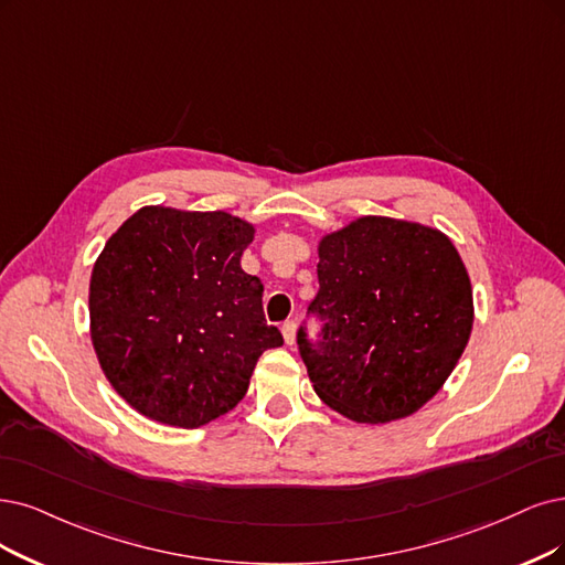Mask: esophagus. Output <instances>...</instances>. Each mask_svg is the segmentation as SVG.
Masks as SVG:
<instances>
[{
	"label": "esophagus",
	"instance_id": "1",
	"mask_svg": "<svg viewBox=\"0 0 565 565\" xmlns=\"http://www.w3.org/2000/svg\"><path fill=\"white\" fill-rule=\"evenodd\" d=\"M281 335H284V342L290 347L296 342V321H286L281 326Z\"/></svg>",
	"mask_w": 565,
	"mask_h": 565
}]
</instances>
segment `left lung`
Here are the masks:
<instances>
[{"mask_svg":"<svg viewBox=\"0 0 565 565\" xmlns=\"http://www.w3.org/2000/svg\"><path fill=\"white\" fill-rule=\"evenodd\" d=\"M319 294L298 330L319 398L347 419L388 424L443 388L470 340L472 286L440 230L363 216L319 242Z\"/></svg>","mask_w":565,"mask_h":565,"instance_id":"8db88e82","label":"left lung"}]
</instances>
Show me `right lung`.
Listing matches in <instances>:
<instances>
[{
  "label": "right lung",
  "instance_id": "right-lung-1",
  "mask_svg": "<svg viewBox=\"0 0 565 565\" xmlns=\"http://www.w3.org/2000/svg\"><path fill=\"white\" fill-rule=\"evenodd\" d=\"M254 225L227 212L143 206L104 244L90 338L120 398L153 422L200 428L233 409L265 349L284 344L263 284L242 269Z\"/></svg>",
  "mask_w": 565,
  "mask_h": 565
}]
</instances>
